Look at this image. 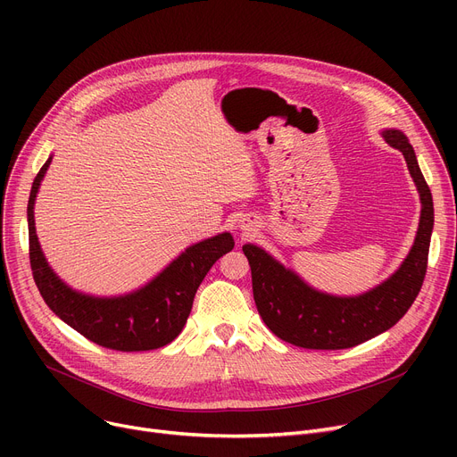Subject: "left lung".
<instances>
[{
  "instance_id": "left-lung-1",
  "label": "left lung",
  "mask_w": 457,
  "mask_h": 457,
  "mask_svg": "<svg viewBox=\"0 0 457 457\" xmlns=\"http://www.w3.org/2000/svg\"><path fill=\"white\" fill-rule=\"evenodd\" d=\"M381 137L402 152L422 204L415 243L393 276L363 295L335 296L313 289L262 248L243 246L252 269L259 315L285 343L309 350H343L361 345L393 328L420 291L434 229V200L407 137L398 129H383Z\"/></svg>"
}]
</instances>
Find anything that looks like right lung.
Wrapping results in <instances>:
<instances>
[{
  "mask_svg": "<svg viewBox=\"0 0 457 457\" xmlns=\"http://www.w3.org/2000/svg\"><path fill=\"white\" fill-rule=\"evenodd\" d=\"M52 157L37 174L29 204V261L38 291L54 313L88 341L120 352L155 350L181 333L195 295L209 269L231 252V233H219L188 246L140 289L120 296H92L71 289L47 265L35 229V200Z\"/></svg>",
  "mask_w": 457,
  "mask_h": 457,
  "instance_id": "right-lung-1",
  "label": "right lung"
}]
</instances>
